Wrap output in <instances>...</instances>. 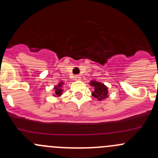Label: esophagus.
I'll return each mask as SVG.
<instances>
[{
    "label": "esophagus",
    "instance_id": "1",
    "mask_svg": "<svg viewBox=\"0 0 158 158\" xmlns=\"http://www.w3.org/2000/svg\"><path fill=\"white\" fill-rule=\"evenodd\" d=\"M74 79L76 81H79L81 79V76H79V75H76V76H74Z\"/></svg>",
    "mask_w": 158,
    "mask_h": 158
}]
</instances>
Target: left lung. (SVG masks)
Segmentation results:
<instances>
[{
    "mask_svg": "<svg viewBox=\"0 0 158 158\" xmlns=\"http://www.w3.org/2000/svg\"><path fill=\"white\" fill-rule=\"evenodd\" d=\"M90 85L93 87V92L92 95L95 98H98V100L105 99L108 97V88L101 82H96V81H92Z\"/></svg>",
    "mask_w": 158,
    "mask_h": 158,
    "instance_id": "left-lung-1",
    "label": "left lung"
}]
</instances>
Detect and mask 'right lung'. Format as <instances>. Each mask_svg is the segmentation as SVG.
I'll return each instance as SVG.
<instances>
[{
    "label": "right lung",
    "instance_id": "1",
    "mask_svg": "<svg viewBox=\"0 0 158 158\" xmlns=\"http://www.w3.org/2000/svg\"><path fill=\"white\" fill-rule=\"evenodd\" d=\"M62 85H63V82H60L58 85H56V86L54 88L55 89L56 95H57V96H60V95H62V92H63V89H61Z\"/></svg>",
    "mask_w": 158,
    "mask_h": 158
}]
</instances>
